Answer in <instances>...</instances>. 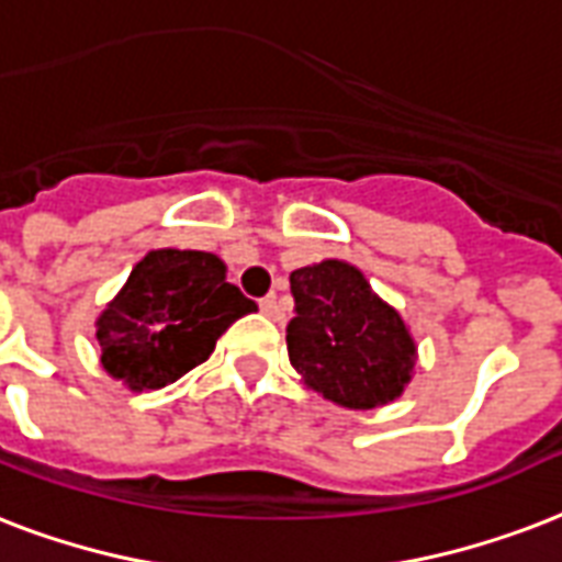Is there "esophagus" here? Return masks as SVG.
Masks as SVG:
<instances>
[{
	"instance_id": "1",
	"label": "esophagus",
	"mask_w": 562,
	"mask_h": 562,
	"mask_svg": "<svg viewBox=\"0 0 562 562\" xmlns=\"http://www.w3.org/2000/svg\"><path fill=\"white\" fill-rule=\"evenodd\" d=\"M262 306V312L268 315L271 321H280L282 318V310H280V300H277V294H268V297L259 303Z\"/></svg>"
}]
</instances>
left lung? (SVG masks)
<instances>
[{"label": "left lung", "instance_id": "8db88e82", "mask_svg": "<svg viewBox=\"0 0 562 562\" xmlns=\"http://www.w3.org/2000/svg\"><path fill=\"white\" fill-rule=\"evenodd\" d=\"M294 318L285 333L289 359L303 385L345 409H376L397 401L413 380L418 348L357 265L324 259L291 271Z\"/></svg>", "mask_w": 562, "mask_h": 562}]
</instances>
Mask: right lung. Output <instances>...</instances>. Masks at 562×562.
I'll use <instances>...</instances> for the list:
<instances>
[{
    "instance_id": "add662e5",
    "label": "right lung",
    "mask_w": 562,
    "mask_h": 562,
    "mask_svg": "<svg viewBox=\"0 0 562 562\" xmlns=\"http://www.w3.org/2000/svg\"><path fill=\"white\" fill-rule=\"evenodd\" d=\"M256 303L203 250H149L97 318L105 374L128 392H156L212 357L217 338Z\"/></svg>"
}]
</instances>
